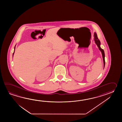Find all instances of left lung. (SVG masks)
<instances>
[{"label": "left lung", "mask_w": 122, "mask_h": 122, "mask_svg": "<svg viewBox=\"0 0 122 122\" xmlns=\"http://www.w3.org/2000/svg\"><path fill=\"white\" fill-rule=\"evenodd\" d=\"M94 41H95V43L96 44L97 46L99 47V50L101 52L102 56V58H103V67L104 68L105 65V56L104 51L102 49L101 47H100L101 43H100V41L99 40V39H98V36H97V34H96V32H95L94 34Z\"/></svg>", "instance_id": "obj_1"}]
</instances>
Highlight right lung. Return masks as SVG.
Wrapping results in <instances>:
<instances>
[{"instance_id":"obj_1","label":"right lung","mask_w":122,"mask_h":122,"mask_svg":"<svg viewBox=\"0 0 122 122\" xmlns=\"http://www.w3.org/2000/svg\"><path fill=\"white\" fill-rule=\"evenodd\" d=\"M16 45H15V47H14V52H13V55H14V52H15V47H16Z\"/></svg>"}]
</instances>
